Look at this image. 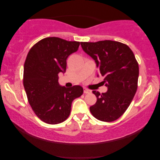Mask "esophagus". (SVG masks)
Here are the masks:
<instances>
[{"label": "esophagus", "mask_w": 160, "mask_h": 160, "mask_svg": "<svg viewBox=\"0 0 160 160\" xmlns=\"http://www.w3.org/2000/svg\"><path fill=\"white\" fill-rule=\"evenodd\" d=\"M91 91L89 90V89H87V88H84V94H88V93H90Z\"/></svg>", "instance_id": "esophagus-1"}]
</instances>
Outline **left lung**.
Here are the masks:
<instances>
[{"mask_svg": "<svg viewBox=\"0 0 160 160\" xmlns=\"http://www.w3.org/2000/svg\"><path fill=\"white\" fill-rule=\"evenodd\" d=\"M81 45L95 60L98 76H103L102 82L108 87L105 93L92 91L97 102L90 106V112L100 121H115L125 112L136 92L138 63L130 47L119 41L81 42Z\"/></svg>", "mask_w": 160, "mask_h": 160, "instance_id": "1", "label": "left lung"}]
</instances>
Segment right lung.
I'll list each match as a JSON object with an SVG mask.
<instances>
[{
	"label": "right lung",
	"mask_w": 160,
	"mask_h": 160,
	"mask_svg": "<svg viewBox=\"0 0 160 160\" xmlns=\"http://www.w3.org/2000/svg\"><path fill=\"white\" fill-rule=\"evenodd\" d=\"M80 42L48 37L34 44L24 65L23 85L36 115L45 123L57 124L69 117L74 99L83 94L81 86H60L58 73L66 70V60Z\"/></svg>",
	"instance_id": "obj_1"
}]
</instances>
